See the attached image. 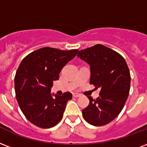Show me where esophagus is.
<instances>
[{
    "label": "esophagus",
    "mask_w": 147,
    "mask_h": 147,
    "mask_svg": "<svg viewBox=\"0 0 147 147\" xmlns=\"http://www.w3.org/2000/svg\"><path fill=\"white\" fill-rule=\"evenodd\" d=\"M73 96L74 97H76V98H78V97H80V96H81V95L78 93H73Z\"/></svg>",
    "instance_id": "obj_1"
}]
</instances>
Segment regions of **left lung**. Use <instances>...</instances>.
Wrapping results in <instances>:
<instances>
[{"instance_id":"1","label":"left lung","mask_w":147,"mask_h":147,"mask_svg":"<svg viewBox=\"0 0 147 147\" xmlns=\"http://www.w3.org/2000/svg\"><path fill=\"white\" fill-rule=\"evenodd\" d=\"M77 56L90 66V84L100 88L96 99L88 96L83 117L91 125L104 126L118 116L128 98L131 78L127 64L118 52L102 45L81 50Z\"/></svg>"}]
</instances>
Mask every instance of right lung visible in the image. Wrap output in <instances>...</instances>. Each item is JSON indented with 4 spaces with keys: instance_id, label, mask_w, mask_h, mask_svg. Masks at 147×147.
<instances>
[{
    "instance_id": "obj_1",
    "label": "right lung",
    "mask_w": 147,
    "mask_h": 147,
    "mask_svg": "<svg viewBox=\"0 0 147 147\" xmlns=\"http://www.w3.org/2000/svg\"><path fill=\"white\" fill-rule=\"evenodd\" d=\"M78 51L46 47L30 53L21 62L14 78L16 98L23 114L34 125L51 128L61 119L72 95L51 94V88L62 68Z\"/></svg>"
}]
</instances>
